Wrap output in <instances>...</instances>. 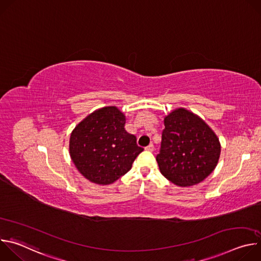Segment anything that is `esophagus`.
Masks as SVG:
<instances>
[{
	"mask_svg": "<svg viewBox=\"0 0 261 261\" xmlns=\"http://www.w3.org/2000/svg\"><path fill=\"white\" fill-rule=\"evenodd\" d=\"M145 151H147V152H153V151H154V144L151 143L150 145H147V146L145 147Z\"/></svg>",
	"mask_w": 261,
	"mask_h": 261,
	"instance_id": "1",
	"label": "esophagus"
}]
</instances>
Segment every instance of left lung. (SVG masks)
Segmentation results:
<instances>
[{
  "label": "left lung",
  "mask_w": 261,
  "mask_h": 261,
  "mask_svg": "<svg viewBox=\"0 0 261 261\" xmlns=\"http://www.w3.org/2000/svg\"><path fill=\"white\" fill-rule=\"evenodd\" d=\"M164 126L156 157L161 173L179 187L199 184L218 164V136L200 117L181 107L164 118Z\"/></svg>",
  "instance_id": "obj_1"
}]
</instances>
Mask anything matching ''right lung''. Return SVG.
I'll list each match as a JSON object with an SVG mask.
<instances>
[{
    "instance_id": "add662e5",
    "label": "right lung",
    "mask_w": 261,
    "mask_h": 261,
    "mask_svg": "<svg viewBox=\"0 0 261 261\" xmlns=\"http://www.w3.org/2000/svg\"><path fill=\"white\" fill-rule=\"evenodd\" d=\"M126 117L117 106L95 110L73 129L69 153L77 170L98 185L115 182L127 173L143 148L125 130Z\"/></svg>"
}]
</instances>
